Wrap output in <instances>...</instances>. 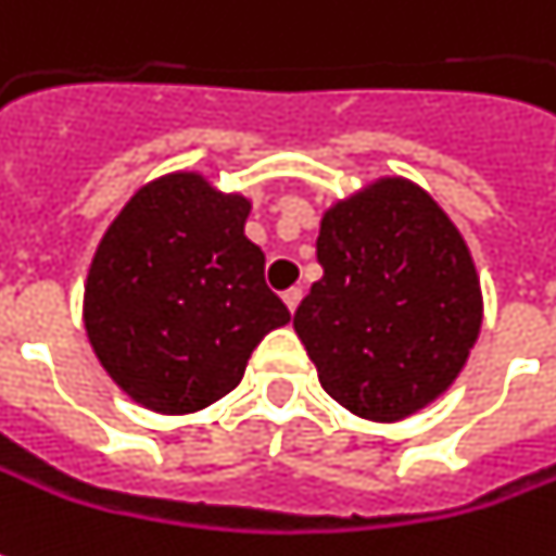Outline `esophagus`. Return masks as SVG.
<instances>
[{
	"label": "esophagus",
	"mask_w": 556,
	"mask_h": 556,
	"mask_svg": "<svg viewBox=\"0 0 556 556\" xmlns=\"http://www.w3.org/2000/svg\"><path fill=\"white\" fill-rule=\"evenodd\" d=\"M300 300H303V290H300V287H290V290H285V305L290 308V312H296V308H300Z\"/></svg>",
	"instance_id": "34e87169"
}]
</instances>
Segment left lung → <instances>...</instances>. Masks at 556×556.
I'll return each mask as SVG.
<instances>
[{
  "label": "left lung",
  "instance_id": "obj_1",
  "mask_svg": "<svg viewBox=\"0 0 556 556\" xmlns=\"http://www.w3.org/2000/svg\"><path fill=\"white\" fill-rule=\"evenodd\" d=\"M318 263L293 330L324 391L374 422L441 397L483 321L475 260L441 204L404 177L370 182L324 214Z\"/></svg>",
  "mask_w": 556,
  "mask_h": 556
}]
</instances>
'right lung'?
Segmentation results:
<instances>
[{
    "mask_svg": "<svg viewBox=\"0 0 556 556\" xmlns=\"http://www.w3.org/2000/svg\"><path fill=\"white\" fill-rule=\"evenodd\" d=\"M251 201L201 174L147 182L97 244L85 330L97 361L140 407L182 416L241 382L287 305L266 287V253L244 235Z\"/></svg>",
    "mask_w": 556,
    "mask_h": 556,
    "instance_id": "obj_1",
    "label": "right lung"
}]
</instances>
